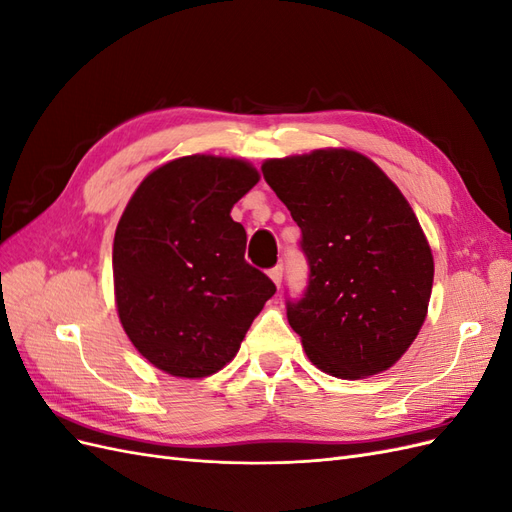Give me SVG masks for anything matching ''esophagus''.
I'll list each match as a JSON object with an SVG mask.
<instances>
[{"mask_svg":"<svg viewBox=\"0 0 512 512\" xmlns=\"http://www.w3.org/2000/svg\"><path fill=\"white\" fill-rule=\"evenodd\" d=\"M269 277L275 282V286L282 284V277H284V267L282 265H275L269 269Z\"/></svg>","mask_w":512,"mask_h":512,"instance_id":"esophagus-1","label":"esophagus"}]
</instances>
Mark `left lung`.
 Instances as JSON below:
<instances>
[{
	"label": "left lung",
	"mask_w": 512,
	"mask_h": 512,
	"mask_svg": "<svg viewBox=\"0 0 512 512\" xmlns=\"http://www.w3.org/2000/svg\"><path fill=\"white\" fill-rule=\"evenodd\" d=\"M262 177L301 228L309 275L286 299L290 327L335 378L389 369L425 320L433 256L408 200L356 151L269 160Z\"/></svg>",
	"instance_id": "8db88e82"
}]
</instances>
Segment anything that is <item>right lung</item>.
<instances>
[{
    "label": "right lung",
    "instance_id": "add662e5",
    "mask_svg": "<svg viewBox=\"0 0 512 512\" xmlns=\"http://www.w3.org/2000/svg\"><path fill=\"white\" fill-rule=\"evenodd\" d=\"M258 173L243 160L188 156L138 185L113 241L119 320L149 363L205 378L237 354L269 277L245 260V228L230 209Z\"/></svg>",
    "mask_w": 512,
    "mask_h": 512
}]
</instances>
